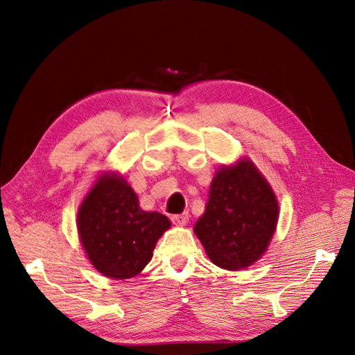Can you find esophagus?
Wrapping results in <instances>:
<instances>
[{
  "mask_svg": "<svg viewBox=\"0 0 355 355\" xmlns=\"http://www.w3.org/2000/svg\"><path fill=\"white\" fill-rule=\"evenodd\" d=\"M170 219L175 225H187L188 219H189V213L185 211V213H180V214H173V216H171Z\"/></svg>",
  "mask_w": 355,
  "mask_h": 355,
  "instance_id": "34e87169",
  "label": "esophagus"
}]
</instances>
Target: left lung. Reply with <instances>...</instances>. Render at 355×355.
<instances>
[{
	"label": "left lung",
	"instance_id": "obj_1",
	"mask_svg": "<svg viewBox=\"0 0 355 355\" xmlns=\"http://www.w3.org/2000/svg\"><path fill=\"white\" fill-rule=\"evenodd\" d=\"M278 219V204L268 182L249 159L220 168L196 234L210 261L223 270L250 266L266 250Z\"/></svg>",
	"mask_w": 355,
	"mask_h": 355
}]
</instances>
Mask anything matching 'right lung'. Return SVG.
I'll return each instance as SVG.
<instances>
[{"label":"right lung","mask_w":355,"mask_h":355,"mask_svg":"<svg viewBox=\"0 0 355 355\" xmlns=\"http://www.w3.org/2000/svg\"><path fill=\"white\" fill-rule=\"evenodd\" d=\"M81 244L93 266L105 277L124 280L137 275L153 257L170 220L139 207L135 191L115 175H103L78 211Z\"/></svg>","instance_id":"1"}]
</instances>
